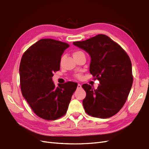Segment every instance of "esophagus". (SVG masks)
<instances>
[{"label":"esophagus","instance_id":"obj_1","mask_svg":"<svg viewBox=\"0 0 149 149\" xmlns=\"http://www.w3.org/2000/svg\"><path fill=\"white\" fill-rule=\"evenodd\" d=\"M81 85L80 84H78V86H77V89H81Z\"/></svg>","mask_w":149,"mask_h":149}]
</instances>
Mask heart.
<instances>
[{"label": "heart", "mask_w": 149, "mask_h": 149, "mask_svg": "<svg viewBox=\"0 0 149 149\" xmlns=\"http://www.w3.org/2000/svg\"><path fill=\"white\" fill-rule=\"evenodd\" d=\"M81 53V51H76V52H74V53H73V56H74V55L78 54H79V53ZM77 77H78V78H79V77H80V74H78V75H77Z\"/></svg>", "instance_id": "heart-1"}]
</instances>
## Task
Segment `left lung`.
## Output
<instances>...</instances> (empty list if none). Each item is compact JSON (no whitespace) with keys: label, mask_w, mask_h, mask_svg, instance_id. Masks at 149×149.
I'll use <instances>...</instances> for the list:
<instances>
[{"label":"left lung","mask_w":149,"mask_h":149,"mask_svg":"<svg viewBox=\"0 0 149 149\" xmlns=\"http://www.w3.org/2000/svg\"><path fill=\"white\" fill-rule=\"evenodd\" d=\"M73 45L91 58L90 72L100 81L96 90L84 84L86 91L83 105L94 117L107 118L117 113L125 103L133 83L132 63L120 45L107 36L98 34Z\"/></svg>","instance_id":"1"}]
</instances>
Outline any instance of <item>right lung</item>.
I'll return each instance as SVG.
<instances>
[{
	"mask_svg": "<svg viewBox=\"0 0 149 149\" xmlns=\"http://www.w3.org/2000/svg\"><path fill=\"white\" fill-rule=\"evenodd\" d=\"M70 45L52 39H40L24 53L19 66L24 98L40 118L54 120L66 113L78 84L68 81L56 87L53 73L60 70L63 53Z\"/></svg>",
	"mask_w": 149,
	"mask_h": 149,
	"instance_id": "right-lung-1",
	"label": "right lung"
}]
</instances>
